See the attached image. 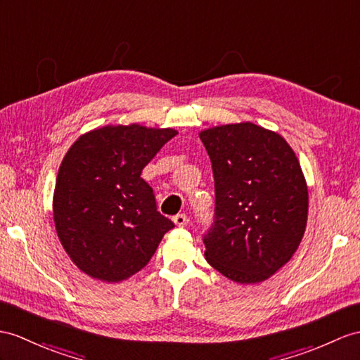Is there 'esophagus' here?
<instances>
[{
  "instance_id": "obj_1",
  "label": "esophagus",
  "mask_w": 360,
  "mask_h": 360,
  "mask_svg": "<svg viewBox=\"0 0 360 360\" xmlns=\"http://www.w3.org/2000/svg\"><path fill=\"white\" fill-rule=\"evenodd\" d=\"M172 221L177 224V226H180V227H185L189 223V217L186 214H179V215H175L172 218Z\"/></svg>"
}]
</instances>
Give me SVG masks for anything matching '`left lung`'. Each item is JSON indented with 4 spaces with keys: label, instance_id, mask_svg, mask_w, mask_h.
Segmentation results:
<instances>
[{
    "label": "left lung",
    "instance_id": "8db88e82",
    "mask_svg": "<svg viewBox=\"0 0 360 360\" xmlns=\"http://www.w3.org/2000/svg\"><path fill=\"white\" fill-rule=\"evenodd\" d=\"M198 136L215 180L206 261L235 283L264 281L290 261L305 232L309 191L301 165L281 136L252 122Z\"/></svg>",
    "mask_w": 360,
    "mask_h": 360
}]
</instances>
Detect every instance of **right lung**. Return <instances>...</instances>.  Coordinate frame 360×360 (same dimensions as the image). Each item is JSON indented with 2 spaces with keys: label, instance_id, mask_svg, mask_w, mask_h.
<instances>
[{
  "label": "right lung",
  "instance_id": "add662e5",
  "mask_svg": "<svg viewBox=\"0 0 360 360\" xmlns=\"http://www.w3.org/2000/svg\"><path fill=\"white\" fill-rule=\"evenodd\" d=\"M177 131L107 125L79 137L59 166L53 220L68 257L91 278L119 283L150 262L174 223L140 177Z\"/></svg>",
  "mask_w": 360,
  "mask_h": 360
}]
</instances>
